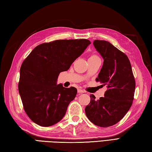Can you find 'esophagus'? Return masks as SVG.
<instances>
[{
  "mask_svg": "<svg viewBox=\"0 0 152 152\" xmlns=\"http://www.w3.org/2000/svg\"><path fill=\"white\" fill-rule=\"evenodd\" d=\"M78 92L79 94H82V93H84L85 91L84 90H82V89H78Z\"/></svg>",
  "mask_w": 152,
  "mask_h": 152,
  "instance_id": "1",
  "label": "esophagus"
}]
</instances>
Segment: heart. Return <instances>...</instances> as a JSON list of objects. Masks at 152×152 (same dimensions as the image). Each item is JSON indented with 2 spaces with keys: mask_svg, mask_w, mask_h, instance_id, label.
<instances>
[{
  "mask_svg": "<svg viewBox=\"0 0 152 152\" xmlns=\"http://www.w3.org/2000/svg\"><path fill=\"white\" fill-rule=\"evenodd\" d=\"M96 56H96V55H93V56H91V57H96Z\"/></svg>",
  "mask_w": 152,
  "mask_h": 152,
  "instance_id": "1",
  "label": "heart"
}]
</instances>
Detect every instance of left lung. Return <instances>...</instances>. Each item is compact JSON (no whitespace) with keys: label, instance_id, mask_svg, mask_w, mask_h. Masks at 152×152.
Listing matches in <instances>:
<instances>
[{"label":"left lung","instance_id":"obj_1","mask_svg":"<svg viewBox=\"0 0 152 152\" xmlns=\"http://www.w3.org/2000/svg\"><path fill=\"white\" fill-rule=\"evenodd\" d=\"M94 45L103 58V64L96 79L107 90L104 97L96 99L90 95L86 115L92 123L109 127L119 122L132 106L136 82L128 56L109 41L95 40Z\"/></svg>","mask_w":152,"mask_h":152}]
</instances>
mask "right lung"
Masks as SVG:
<instances>
[{
    "instance_id": "1",
    "label": "right lung",
    "mask_w": 152,
    "mask_h": 152,
    "mask_svg": "<svg viewBox=\"0 0 152 152\" xmlns=\"http://www.w3.org/2000/svg\"><path fill=\"white\" fill-rule=\"evenodd\" d=\"M90 44L85 39L44 43L34 48L23 61L18 90L25 112L35 123L50 126L64 117L77 90L56 84L58 76L69 69Z\"/></svg>"
}]
</instances>
